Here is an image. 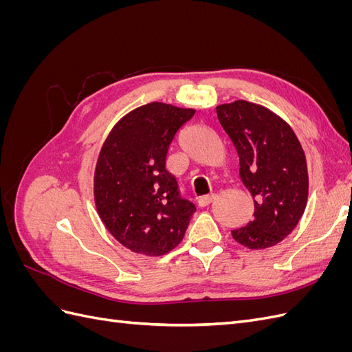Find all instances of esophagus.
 <instances>
[{"label":"esophagus","mask_w":352,"mask_h":352,"mask_svg":"<svg viewBox=\"0 0 352 352\" xmlns=\"http://www.w3.org/2000/svg\"><path fill=\"white\" fill-rule=\"evenodd\" d=\"M214 194H210V195H202V197H199L198 199H197V204H198V207H206V206H208L210 202L214 199Z\"/></svg>","instance_id":"esophagus-1"}]
</instances>
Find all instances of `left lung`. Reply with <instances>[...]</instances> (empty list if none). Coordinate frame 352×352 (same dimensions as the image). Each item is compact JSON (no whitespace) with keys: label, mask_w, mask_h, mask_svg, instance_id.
Here are the masks:
<instances>
[{"label":"left lung","mask_w":352,"mask_h":352,"mask_svg":"<svg viewBox=\"0 0 352 352\" xmlns=\"http://www.w3.org/2000/svg\"><path fill=\"white\" fill-rule=\"evenodd\" d=\"M217 119L239 155V175L254 199L252 220L232 236L251 250L289 235L307 204L308 173L291 126L261 105L235 101L216 107Z\"/></svg>","instance_id":"left-lung-1"}]
</instances>
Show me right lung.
<instances>
[{"label":"right lung","instance_id":"add662e5","mask_svg":"<svg viewBox=\"0 0 352 352\" xmlns=\"http://www.w3.org/2000/svg\"><path fill=\"white\" fill-rule=\"evenodd\" d=\"M194 114L190 109L150 102L124 116L101 148L95 204L105 228L133 252L172 251L197 211L166 170L170 144Z\"/></svg>","mask_w":352,"mask_h":352}]
</instances>
